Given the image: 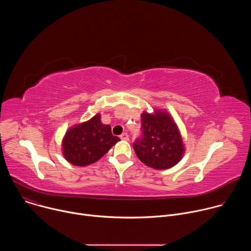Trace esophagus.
Masks as SVG:
<instances>
[{
    "mask_svg": "<svg viewBox=\"0 0 251 251\" xmlns=\"http://www.w3.org/2000/svg\"><path fill=\"white\" fill-rule=\"evenodd\" d=\"M120 138H121L122 140H129V136H128L127 133H122V134L120 135Z\"/></svg>",
    "mask_w": 251,
    "mask_h": 251,
    "instance_id": "34e87169",
    "label": "esophagus"
}]
</instances>
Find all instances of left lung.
Instances as JSON below:
<instances>
[{
    "mask_svg": "<svg viewBox=\"0 0 251 251\" xmlns=\"http://www.w3.org/2000/svg\"><path fill=\"white\" fill-rule=\"evenodd\" d=\"M141 135L133 143L134 151L141 162L157 170H166L182 159V137L172 120L164 112L142 114Z\"/></svg>",
    "mask_w": 251,
    "mask_h": 251,
    "instance_id": "obj_1",
    "label": "left lung"
}]
</instances>
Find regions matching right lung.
Here are the masks:
<instances>
[{
	"instance_id": "1",
	"label": "right lung",
	"mask_w": 251,
	"mask_h": 251,
	"mask_svg": "<svg viewBox=\"0 0 251 251\" xmlns=\"http://www.w3.org/2000/svg\"><path fill=\"white\" fill-rule=\"evenodd\" d=\"M120 139L109 125L100 122V115L68 130L62 142L65 159L75 166H87L98 161Z\"/></svg>"
}]
</instances>
